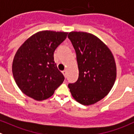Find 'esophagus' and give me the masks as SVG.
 <instances>
[{"label": "esophagus", "mask_w": 134, "mask_h": 134, "mask_svg": "<svg viewBox=\"0 0 134 134\" xmlns=\"http://www.w3.org/2000/svg\"><path fill=\"white\" fill-rule=\"evenodd\" d=\"M62 73L63 74L65 77H66V76H67V71H66V70H64V71H63Z\"/></svg>", "instance_id": "1"}]
</instances>
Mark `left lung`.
<instances>
[{
    "mask_svg": "<svg viewBox=\"0 0 134 134\" xmlns=\"http://www.w3.org/2000/svg\"><path fill=\"white\" fill-rule=\"evenodd\" d=\"M68 38L77 56L79 77L68 87L81 104H94L106 96L116 78L114 56L105 44L93 35L71 32Z\"/></svg>",
    "mask_w": 134,
    "mask_h": 134,
    "instance_id": "obj_1",
    "label": "left lung"
}]
</instances>
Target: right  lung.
<instances>
[{"label": "right lung", "mask_w": 134, "mask_h": 134, "mask_svg": "<svg viewBox=\"0 0 134 134\" xmlns=\"http://www.w3.org/2000/svg\"><path fill=\"white\" fill-rule=\"evenodd\" d=\"M67 32L44 31L31 36L16 51L13 74L23 93L37 101L53 95L65 77L54 61V52Z\"/></svg>", "instance_id": "add662e5"}]
</instances>
